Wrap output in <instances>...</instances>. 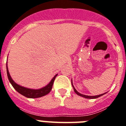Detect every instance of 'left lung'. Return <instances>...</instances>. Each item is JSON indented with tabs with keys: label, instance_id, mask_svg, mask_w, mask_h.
<instances>
[{
	"label": "left lung",
	"instance_id": "left-lung-1",
	"mask_svg": "<svg viewBox=\"0 0 126 126\" xmlns=\"http://www.w3.org/2000/svg\"><path fill=\"white\" fill-rule=\"evenodd\" d=\"M71 83H72V85H73V88H74V92H75L78 95H79V96H82V97H84L85 98H89V99H94V98H98L100 97V96H102V95H103L104 94H105V93H103V94H99V95H96V96H86V95H84V94H81V93H79L78 92H77V90H76L75 88L74 87V86H73V82L71 81Z\"/></svg>",
	"mask_w": 126,
	"mask_h": 126
}]
</instances>
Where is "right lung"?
<instances>
[{"instance_id":"obj_1","label":"right lung","mask_w":126,"mask_h":126,"mask_svg":"<svg viewBox=\"0 0 126 126\" xmlns=\"http://www.w3.org/2000/svg\"><path fill=\"white\" fill-rule=\"evenodd\" d=\"M6 67H7V77L9 80L10 83H11L12 86H13L14 88L17 91L18 93L20 94H21L23 96H26L27 98H40L42 96H45L48 93H49L50 92L52 88V86H53V82L55 80V78L57 76V74L53 77L50 83L48 85H47L45 87L42 88L39 90H33V89H28L26 88H24L19 86V84H16V83L12 79L11 76H10L9 73L8 69H7V65L6 64Z\"/></svg>"}]
</instances>
